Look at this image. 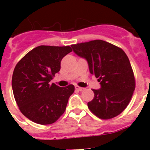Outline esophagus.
I'll return each mask as SVG.
<instances>
[{"label": "esophagus", "mask_w": 150, "mask_h": 150, "mask_svg": "<svg viewBox=\"0 0 150 150\" xmlns=\"http://www.w3.org/2000/svg\"><path fill=\"white\" fill-rule=\"evenodd\" d=\"M75 89L79 91H83V90H85V88H82V87H79L78 86H75Z\"/></svg>", "instance_id": "obj_1"}]
</instances>
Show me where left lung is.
I'll use <instances>...</instances> for the list:
<instances>
[{
    "label": "left lung",
    "mask_w": 150,
    "mask_h": 150,
    "mask_svg": "<svg viewBox=\"0 0 150 150\" xmlns=\"http://www.w3.org/2000/svg\"><path fill=\"white\" fill-rule=\"evenodd\" d=\"M71 47L74 53L86 60L90 74L100 82V88L92 89L95 96L88 103V109L103 120L120 114L129 104L135 88L134 73L126 54L100 40Z\"/></svg>",
    "instance_id": "1"
}]
</instances>
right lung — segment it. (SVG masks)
<instances>
[{"label":"right lung","instance_id":"obj_1","mask_svg":"<svg viewBox=\"0 0 150 150\" xmlns=\"http://www.w3.org/2000/svg\"><path fill=\"white\" fill-rule=\"evenodd\" d=\"M70 46H40L30 50L16 66L12 77L13 95L21 112L34 122L54 123L65 111L74 86L59 87L50 82L61 68Z\"/></svg>","mask_w":150,"mask_h":150}]
</instances>
